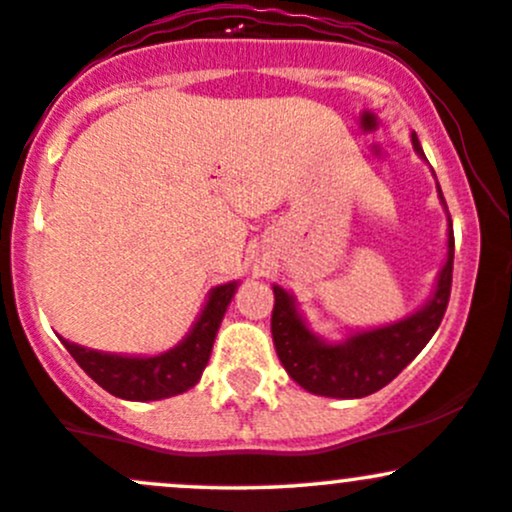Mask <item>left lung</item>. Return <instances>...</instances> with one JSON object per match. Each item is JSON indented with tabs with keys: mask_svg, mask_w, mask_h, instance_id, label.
Instances as JSON below:
<instances>
[{
	"mask_svg": "<svg viewBox=\"0 0 512 512\" xmlns=\"http://www.w3.org/2000/svg\"><path fill=\"white\" fill-rule=\"evenodd\" d=\"M412 146H415L417 156H425L417 134H412ZM437 192L444 210H447L439 183ZM452 268L454 232L452 219H449L447 261L439 271L437 285H434V293L427 300V305H422L405 320L354 332L339 344L324 342L315 332H310V327L298 312L293 295L280 285H273L276 305H273L271 334L280 364L307 393L342 400L366 398V395L376 393V390L388 386L425 349L432 334L437 332L439 322L447 312L449 293H452Z\"/></svg>",
	"mask_w": 512,
	"mask_h": 512,
	"instance_id": "1",
	"label": "left lung"
}]
</instances>
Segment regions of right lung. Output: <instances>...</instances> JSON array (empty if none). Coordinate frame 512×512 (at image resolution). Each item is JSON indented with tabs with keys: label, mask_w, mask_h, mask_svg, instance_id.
<instances>
[{
	"label": "right lung",
	"mask_w": 512,
	"mask_h": 512,
	"mask_svg": "<svg viewBox=\"0 0 512 512\" xmlns=\"http://www.w3.org/2000/svg\"><path fill=\"white\" fill-rule=\"evenodd\" d=\"M236 285L239 283H224L212 288L188 337L158 356L104 354V351L87 349V346L73 344L63 337L60 342L97 386L117 398L146 403V400L180 395L200 381L202 371L210 361L219 324H222L224 312L236 293Z\"/></svg>",
	"instance_id": "obj_1"
}]
</instances>
